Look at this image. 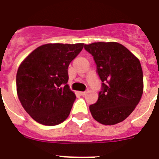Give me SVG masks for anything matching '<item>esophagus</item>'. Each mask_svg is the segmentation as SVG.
I'll use <instances>...</instances> for the list:
<instances>
[{
  "instance_id": "34e87169",
  "label": "esophagus",
  "mask_w": 159,
  "mask_h": 159,
  "mask_svg": "<svg viewBox=\"0 0 159 159\" xmlns=\"http://www.w3.org/2000/svg\"><path fill=\"white\" fill-rule=\"evenodd\" d=\"M86 93H87V91H82V92H80V94L81 95L84 96V95H85Z\"/></svg>"
}]
</instances>
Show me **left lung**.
Listing matches in <instances>:
<instances>
[{"instance_id":"1","label":"left lung","mask_w":159,"mask_h":159,"mask_svg":"<svg viewBox=\"0 0 159 159\" xmlns=\"http://www.w3.org/2000/svg\"><path fill=\"white\" fill-rule=\"evenodd\" d=\"M92 55L101 91L90 111L94 120L106 125L123 121L135 110L143 90V70L139 59L117 43L84 45Z\"/></svg>"}]
</instances>
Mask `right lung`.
Wrapping results in <instances>:
<instances>
[{"mask_svg": "<svg viewBox=\"0 0 159 159\" xmlns=\"http://www.w3.org/2000/svg\"><path fill=\"white\" fill-rule=\"evenodd\" d=\"M84 43L46 44L34 49L16 74L19 99L35 121L53 126L69 115L75 95L67 84L68 68Z\"/></svg>", "mask_w": 159, "mask_h": 159, "instance_id": "add662e5", "label": "right lung"}]
</instances>
